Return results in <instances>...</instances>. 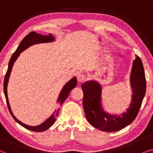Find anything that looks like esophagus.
I'll use <instances>...</instances> for the list:
<instances>
[{"mask_svg": "<svg viewBox=\"0 0 153 153\" xmlns=\"http://www.w3.org/2000/svg\"><path fill=\"white\" fill-rule=\"evenodd\" d=\"M76 78H77V81H78V82L82 83L85 80V78H86V77H85V74H82V73H79V74H77Z\"/></svg>", "mask_w": 153, "mask_h": 153, "instance_id": "obj_1", "label": "esophagus"}]
</instances>
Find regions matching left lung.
<instances>
[{"label": "left lung", "instance_id": "1", "mask_svg": "<svg viewBox=\"0 0 153 153\" xmlns=\"http://www.w3.org/2000/svg\"><path fill=\"white\" fill-rule=\"evenodd\" d=\"M130 83L133 93L131 104L126 111L120 116L111 115L104 111L101 104L102 87L100 83L95 81L83 83V106L86 119L92 126L101 131L113 132L125 128L137 116L146 90L143 65L138 56H136L133 61Z\"/></svg>", "mask_w": 153, "mask_h": 153}]
</instances>
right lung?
Instances as JSON below:
<instances>
[{
  "mask_svg": "<svg viewBox=\"0 0 153 153\" xmlns=\"http://www.w3.org/2000/svg\"><path fill=\"white\" fill-rule=\"evenodd\" d=\"M55 40L54 37H53L52 34H49V35H42L41 34H38V33L33 32L29 33L28 35H27L24 39H22V41L21 42L20 45H19L17 49L16 50V51L12 54L11 58H10L9 64H8V68L6 72L5 79H4V83H3V89H4V94H5L6 102H7L8 109L10 114L12 115V118H13L16 123H18L19 124L22 125V127H25L27 129L29 130L33 131H44L47 130L51 127L52 125H53V123H55L56 117L58 115V112H59V108H57L56 109L55 111L53 114L51 115V116H50L47 120H46L43 123H42L41 125H37V126H29L24 123H23L18 120L15 116L13 115V113L12 112L11 108H10L9 101H8V97H7V83L8 80H9L10 73H11L12 68L13 67L14 62L16 61V60L17 59V58L19 56L20 53H22L23 51H24L25 49H26L27 48L30 47L31 45H36V44L39 43H47V42H51ZM77 84V80L76 77L72 78L70 81H68L65 85H64V87L62 88L61 92H60L59 96H58L57 102L58 105L60 106L63 103V102L67 99V97H68L69 94H70V91H72L73 88H74L76 86Z\"/></svg>",
  "mask_w": 153,
  "mask_h": 153,
  "instance_id": "add662e5",
  "label": "right lung"
}]
</instances>
